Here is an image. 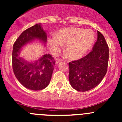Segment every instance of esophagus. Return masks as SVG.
Returning a JSON list of instances; mask_svg holds the SVG:
<instances>
[{
  "instance_id": "34e87169",
  "label": "esophagus",
  "mask_w": 122,
  "mask_h": 122,
  "mask_svg": "<svg viewBox=\"0 0 122 122\" xmlns=\"http://www.w3.org/2000/svg\"><path fill=\"white\" fill-rule=\"evenodd\" d=\"M61 61H62V60L60 58H56V63L58 64L60 62H61Z\"/></svg>"
}]
</instances>
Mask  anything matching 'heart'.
Masks as SVG:
<instances>
[{
  "label": "heart",
  "mask_w": 122,
  "mask_h": 122,
  "mask_svg": "<svg viewBox=\"0 0 122 122\" xmlns=\"http://www.w3.org/2000/svg\"><path fill=\"white\" fill-rule=\"evenodd\" d=\"M95 40L93 30L80 28H64L58 32L56 36L48 38V44L52 53L56 54L62 44H66L65 52L68 58L78 59L90 49Z\"/></svg>",
  "instance_id": "1"
}]
</instances>
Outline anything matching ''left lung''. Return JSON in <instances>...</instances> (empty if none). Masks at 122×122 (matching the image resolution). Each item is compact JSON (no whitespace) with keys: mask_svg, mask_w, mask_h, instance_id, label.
Masks as SVG:
<instances>
[{"mask_svg":"<svg viewBox=\"0 0 122 122\" xmlns=\"http://www.w3.org/2000/svg\"><path fill=\"white\" fill-rule=\"evenodd\" d=\"M109 50L104 36L97 31L93 50L82 58L69 62V81L78 92H87L100 84L107 72Z\"/></svg>","mask_w":122,"mask_h":122,"instance_id":"left-lung-1","label":"left lung"}]
</instances>
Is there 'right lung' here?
I'll return each mask as SVG.
<instances>
[{
	"instance_id": "add662e5",
	"label": "right lung",
	"mask_w": 122,
	"mask_h": 122,
	"mask_svg": "<svg viewBox=\"0 0 122 122\" xmlns=\"http://www.w3.org/2000/svg\"><path fill=\"white\" fill-rule=\"evenodd\" d=\"M34 39L46 42V34L40 23L23 32L13 44L12 68L15 76L22 84L29 90H41L48 86L52 77L55 60L50 54H45L34 62H29L19 56L24 45Z\"/></svg>"
}]
</instances>
